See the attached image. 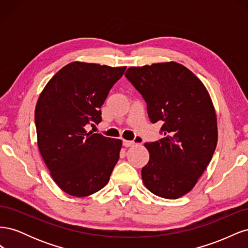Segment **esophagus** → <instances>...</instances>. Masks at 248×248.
Instances as JSON below:
<instances>
[{
    "label": "esophagus",
    "instance_id": "obj_1",
    "mask_svg": "<svg viewBox=\"0 0 248 248\" xmlns=\"http://www.w3.org/2000/svg\"><path fill=\"white\" fill-rule=\"evenodd\" d=\"M137 141L138 142H141V139L140 138H137ZM134 144H136V142H134L133 140H123V146L124 147H132V146H134Z\"/></svg>",
    "mask_w": 248,
    "mask_h": 248
}]
</instances>
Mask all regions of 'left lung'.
I'll use <instances>...</instances> for the list:
<instances>
[{
    "mask_svg": "<svg viewBox=\"0 0 248 248\" xmlns=\"http://www.w3.org/2000/svg\"><path fill=\"white\" fill-rule=\"evenodd\" d=\"M126 78L147 103L152 123H162V139L146 142L150 159L141 169L145 186L160 198L189 192L211 160L217 122L202 82L181 64L131 67Z\"/></svg>",
    "mask_w": 248,
    "mask_h": 248,
    "instance_id": "left-lung-1",
    "label": "left lung"
}]
</instances>
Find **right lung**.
<instances>
[{"mask_svg": "<svg viewBox=\"0 0 248 248\" xmlns=\"http://www.w3.org/2000/svg\"><path fill=\"white\" fill-rule=\"evenodd\" d=\"M126 67L72 62L42 91L35 109L39 151L52 179L66 193L87 197L108 182L121 140L87 132L101 122V107Z\"/></svg>", "mask_w": 248, "mask_h": 248, "instance_id": "obj_1", "label": "right lung"}]
</instances>
